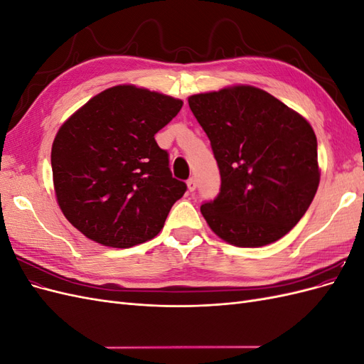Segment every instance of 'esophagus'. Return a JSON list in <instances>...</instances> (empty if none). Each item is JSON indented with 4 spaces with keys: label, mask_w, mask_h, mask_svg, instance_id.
Masks as SVG:
<instances>
[{
    "label": "esophagus",
    "mask_w": 364,
    "mask_h": 364,
    "mask_svg": "<svg viewBox=\"0 0 364 364\" xmlns=\"http://www.w3.org/2000/svg\"><path fill=\"white\" fill-rule=\"evenodd\" d=\"M186 186H188V191H190V193H193V191L196 190V186H197L196 179H194V178H190L188 181H186Z\"/></svg>",
    "instance_id": "obj_1"
}]
</instances>
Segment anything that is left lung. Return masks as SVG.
<instances>
[{"instance_id": "left-lung-1", "label": "left lung", "mask_w": 364, "mask_h": 364, "mask_svg": "<svg viewBox=\"0 0 364 364\" xmlns=\"http://www.w3.org/2000/svg\"><path fill=\"white\" fill-rule=\"evenodd\" d=\"M218 164L222 186L200 213L237 247L274 243L306 213L321 181L311 124L250 85L188 97Z\"/></svg>"}]
</instances>
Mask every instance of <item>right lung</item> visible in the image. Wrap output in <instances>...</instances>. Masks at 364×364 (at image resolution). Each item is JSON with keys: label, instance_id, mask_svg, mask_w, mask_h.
Here are the masks:
<instances>
[{"label": "right lung", "instance_id": "right-lung-1", "mask_svg": "<svg viewBox=\"0 0 364 364\" xmlns=\"http://www.w3.org/2000/svg\"><path fill=\"white\" fill-rule=\"evenodd\" d=\"M179 98L135 85L92 97L58 130L54 193L68 222L95 243L126 249L159 234L186 191L155 141L178 115Z\"/></svg>", "mask_w": 364, "mask_h": 364}]
</instances>
